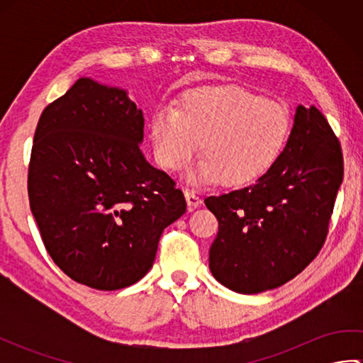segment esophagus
<instances>
[{
    "label": "esophagus",
    "instance_id": "esophagus-1",
    "mask_svg": "<svg viewBox=\"0 0 363 363\" xmlns=\"http://www.w3.org/2000/svg\"><path fill=\"white\" fill-rule=\"evenodd\" d=\"M184 196H186V201H187V206H189L190 211L196 209V207L201 204V198H199L194 190L186 189V190H184Z\"/></svg>",
    "mask_w": 363,
    "mask_h": 363
}]
</instances>
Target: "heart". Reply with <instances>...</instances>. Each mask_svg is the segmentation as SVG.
<instances>
[{"label": "heart", "mask_w": 363, "mask_h": 363, "mask_svg": "<svg viewBox=\"0 0 363 363\" xmlns=\"http://www.w3.org/2000/svg\"><path fill=\"white\" fill-rule=\"evenodd\" d=\"M290 115L279 103L242 87H206L184 96L179 111L160 109L151 120L156 159L179 169L196 156L186 179L246 186L273 167L290 135Z\"/></svg>", "instance_id": "obj_1"}]
</instances>
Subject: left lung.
Instances as JSON below:
<instances>
[{
  "label": "left lung",
  "mask_w": 363,
  "mask_h": 363,
  "mask_svg": "<svg viewBox=\"0 0 363 363\" xmlns=\"http://www.w3.org/2000/svg\"><path fill=\"white\" fill-rule=\"evenodd\" d=\"M342 182L340 143L317 107L299 104L273 167L251 186L204 199L218 220L212 276L243 295L293 279L325 243Z\"/></svg>",
  "instance_id": "left-lung-1"
}]
</instances>
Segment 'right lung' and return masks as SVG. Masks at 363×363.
<instances>
[{"instance_id":"1","label":"right lung","mask_w":363,"mask_h":363,"mask_svg":"<svg viewBox=\"0 0 363 363\" xmlns=\"http://www.w3.org/2000/svg\"><path fill=\"white\" fill-rule=\"evenodd\" d=\"M128 90L79 78L42 112L28 194L46 251L73 281L118 290L150 272L159 238L186 213L182 191L140 150Z\"/></svg>"}]
</instances>
